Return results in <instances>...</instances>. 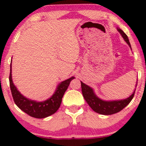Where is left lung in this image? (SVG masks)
Listing matches in <instances>:
<instances>
[{"label": "left lung", "instance_id": "8db88e82", "mask_svg": "<svg viewBox=\"0 0 146 146\" xmlns=\"http://www.w3.org/2000/svg\"><path fill=\"white\" fill-rule=\"evenodd\" d=\"M117 30L118 31V32L122 36L125 41L128 44L130 48H131V46H130L127 36L123 32V31L120 29V28H117ZM137 84H138V81H137L136 84H135V88L137 87ZM81 87L83 97H84V100L87 102V104L90 105V108L97 113L104 115H110L117 113V112L121 111L123 108H125L130 103V101L132 100V99L134 97L135 92V89L133 94L130 95L128 98H125V99L115 100H105L100 98L95 94V90H93L91 87L87 85L82 81Z\"/></svg>", "mask_w": 146, "mask_h": 146}]
</instances>
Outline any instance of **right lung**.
<instances>
[{
	"label": "right lung",
	"mask_w": 146,
	"mask_h": 146,
	"mask_svg": "<svg viewBox=\"0 0 146 146\" xmlns=\"http://www.w3.org/2000/svg\"><path fill=\"white\" fill-rule=\"evenodd\" d=\"M11 67V64L9 82L13 100L16 105L22 111L35 118H45L54 114L60 107L64 94L67 90L69 83L72 80L75 78L74 77H72L64 81H62L58 84L55 92L49 98L44 101L39 102V101L27 98L19 91L17 87L13 84V80H12Z\"/></svg>",
	"instance_id": "obj_1"
}]
</instances>
